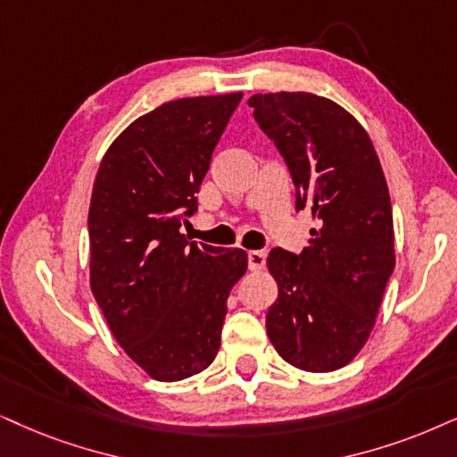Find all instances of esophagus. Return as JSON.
<instances>
[{
	"label": "esophagus",
	"instance_id": "esophagus-1",
	"mask_svg": "<svg viewBox=\"0 0 457 457\" xmlns=\"http://www.w3.org/2000/svg\"><path fill=\"white\" fill-rule=\"evenodd\" d=\"M265 268V253L263 251H248V270L259 271Z\"/></svg>",
	"mask_w": 457,
	"mask_h": 457
}]
</instances>
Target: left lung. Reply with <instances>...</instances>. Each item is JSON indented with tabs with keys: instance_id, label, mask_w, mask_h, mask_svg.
<instances>
[{
	"instance_id": "left-lung-1",
	"label": "left lung",
	"mask_w": 457,
	"mask_h": 457,
	"mask_svg": "<svg viewBox=\"0 0 457 457\" xmlns=\"http://www.w3.org/2000/svg\"><path fill=\"white\" fill-rule=\"evenodd\" d=\"M276 143L316 228L299 255L274 248L268 270L278 297L268 337L288 365L312 373L348 365L375 327L395 270L390 194L367 130L342 105L312 92L248 99Z\"/></svg>"
}]
</instances>
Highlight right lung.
Instances as JSON below:
<instances>
[{
	"label": "right lung",
	"instance_id": "right-lung-1",
	"mask_svg": "<svg viewBox=\"0 0 457 457\" xmlns=\"http://www.w3.org/2000/svg\"><path fill=\"white\" fill-rule=\"evenodd\" d=\"M242 92L189 96L137 118L103 155L88 211L90 288L113 337L158 382L215 361L242 248L189 242L181 225Z\"/></svg>",
	"mask_w": 457,
	"mask_h": 457
}]
</instances>
